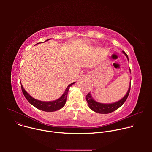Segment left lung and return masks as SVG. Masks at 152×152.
Listing matches in <instances>:
<instances>
[{"label": "left lung", "instance_id": "1", "mask_svg": "<svg viewBox=\"0 0 152 152\" xmlns=\"http://www.w3.org/2000/svg\"><path fill=\"white\" fill-rule=\"evenodd\" d=\"M123 53L125 55V56L127 57L129 61L127 55L124 51H123ZM129 70H130V72H131V70H130V69H129ZM130 90H131V83H130L128 91L126 94V95L119 101L115 103H113L105 104V103L97 102L93 99L90 93H89L86 96V100L87 101L89 107L93 111L99 114H109L117 110L118 108H119L125 102V101L126 100L129 96Z\"/></svg>", "mask_w": 152, "mask_h": 152}]
</instances>
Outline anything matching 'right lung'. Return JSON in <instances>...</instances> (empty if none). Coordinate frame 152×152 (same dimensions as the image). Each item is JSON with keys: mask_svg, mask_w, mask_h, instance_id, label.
<instances>
[{"mask_svg": "<svg viewBox=\"0 0 152 152\" xmlns=\"http://www.w3.org/2000/svg\"><path fill=\"white\" fill-rule=\"evenodd\" d=\"M49 39H47L46 41L49 40ZM75 83V82L70 83L67 86V88L66 89V91H65V92L64 93V94L61 96V97L60 98H59L58 99H57L56 100L49 101V102H44V101L37 100V99L33 98L32 97H31L25 90V89L23 88V86L21 84V90H22V92H23L25 97L27 99V100L34 107L37 108V109L43 111L53 112V111L59 110L61 109L62 107H64V106L65 105V104H66V102L67 100V96L68 91L69 90V88Z\"/></svg>", "mask_w": 152, "mask_h": 152, "instance_id": "add662e5", "label": "right lung"}]
</instances>
